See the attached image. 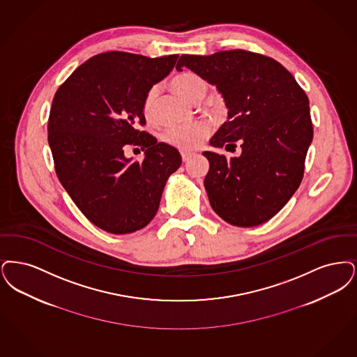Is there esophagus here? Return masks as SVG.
Here are the masks:
<instances>
[{
  "instance_id": "34e87169",
  "label": "esophagus",
  "mask_w": 357,
  "mask_h": 357,
  "mask_svg": "<svg viewBox=\"0 0 357 357\" xmlns=\"http://www.w3.org/2000/svg\"><path fill=\"white\" fill-rule=\"evenodd\" d=\"M192 157V153H188V152H181V158H183V161L186 162L189 158Z\"/></svg>"
}]
</instances>
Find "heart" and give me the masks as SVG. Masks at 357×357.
<instances>
[{"mask_svg": "<svg viewBox=\"0 0 357 357\" xmlns=\"http://www.w3.org/2000/svg\"><path fill=\"white\" fill-rule=\"evenodd\" d=\"M174 89L190 102H199L206 94V82L199 75L193 72H185L173 79ZM158 94V86H153L145 96L144 100V114L146 119L153 117L155 97ZM212 126L205 121L199 120L189 124L172 125L162 133V139L180 151H195L197 149L206 137L211 135Z\"/></svg>", "mask_w": 357, "mask_h": 357, "instance_id": "heart-1", "label": "heart"}]
</instances>
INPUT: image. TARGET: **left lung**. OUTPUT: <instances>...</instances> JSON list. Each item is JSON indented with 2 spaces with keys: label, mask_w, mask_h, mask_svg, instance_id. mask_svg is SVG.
I'll use <instances>...</instances> for the list:
<instances>
[{
  "label": "left lung",
  "mask_w": 357,
  "mask_h": 357,
  "mask_svg": "<svg viewBox=\"0 0 357 357\" xmlns=\"http://www.w3.org/2000/svg\"><path fill=\"white\" fill-rule=\"evenodd\" d=\"M183 68L215 85L228 109L209 144L225 149L241 144L238 157L202 153L209 161L204 186L211 206L236 227L263 224L303 180L313 139L307 94L280 62L241 49L183 54L176 69Z\"/></svg>",
  "instance_id": "8db88e82"
}]
</instances>
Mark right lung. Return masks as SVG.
<instances>
[{
    "instance_id": "obj_1",
    "label": "right lung",
    "mask_w": 357,
    "mask_h": 357,
    "mask_svg": "<svg viewBox=\"0 0 357 357\" xmlns=\"http://www.w3.org/2000/svg\"><path fill=\"white\" fill-rule=\"evenodd\" d=\"M178 54L149 59L107 52L79 65L54 94L47 141L62 186L96 227L125 234L155 218L164 186L181 165L176 148L139 130L144 100ZM125 144L146 149L139 163Z\"/></svg>"
}]
</instances>
